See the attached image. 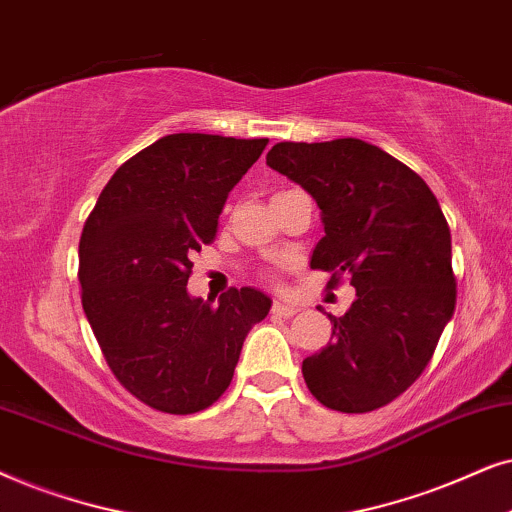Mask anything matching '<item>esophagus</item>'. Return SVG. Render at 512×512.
I'll return each mask as SVG.
<instances>
[{
	"instance_id": "34e87169",
	"label": "esophagus",
	"mask_w": 512,
	"mask_h": 512,
	"mask_svg": "<svg viewBox=\"0 0 512 512\" xmlns=\"http://www.w3.org/2000/svg\"><path fill=\"white\" fill-rule=\"evenodd\" d=\"M271 311H274L276 316L290 318V316H295V313L299 311V306H295V304H285V302H274V306H271Z\"/></svg>"
}]
</instances>
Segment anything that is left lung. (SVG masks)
Returning a JSON list of instances; mask_svg holds the SVG:
<instances>
[{
	"mask_svg": "<svg viewBox=\"0 0 512 512\" xmlns=\"http://www.w3.org/2000/svg\"><path fill=\"white\" fill-rule=\"evenodd\" d=\"M267 166L320 208L325 236L311 269L330 288L349 274L356 299L330 316L332 342L304 358L309 391L346 414L372 412L407 391L433 358L456 304L452 236L421 177L358 138L278 142Z\"/></svg>",
	"mask_w": 512,
	"mask_h": 512,
	"instance_id": "1",
	"label": "left lung"
}]
</instances>
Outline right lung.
Returning a JSON list of instances; mask_svg holds the SVG:
<instances>
[{
	"label": "right lung",
	"instance_id": "add662e5",
	"mask_svg": "<svg viewBox=\"0 0 512 512\" xmlns=\"http://www.w3.org/2000/svg\"><path fill=\"white\" fill-rule=\"evenodd\" d=\"M269 140L173 133L128 159L102 189L79 241L81 304L107 365L135 398L168 414L227 391L271 297L187 292L192 255L215 238L224 201Z\"/></svg>",
	"mask_w": 512,
	"mask_h": 512
}]
</instances>
